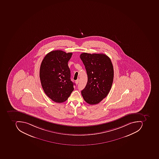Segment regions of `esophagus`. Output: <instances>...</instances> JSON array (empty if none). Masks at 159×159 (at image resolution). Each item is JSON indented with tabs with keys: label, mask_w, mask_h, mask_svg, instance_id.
<instances>
[{
	"label": "esophagus",
	"mask_w": 159,
	"mask_h": 159,
	"mask_svg": "<svg viewBox=\"0 0 159 159\" xmlns=\"http://www.w3.org/2000/svg\"><path fill=\"white\" fill-rule=\"evenodd\" d=\"M79 79H77V80H76L75 81V83H76V84H78V83H79Z\"/></svg>",
	"instance_id": "1"
}]
</instances>
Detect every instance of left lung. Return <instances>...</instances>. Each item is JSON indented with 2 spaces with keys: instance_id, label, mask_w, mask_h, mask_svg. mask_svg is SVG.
I'll return each mask as SVG.
<instances>
[{
  "instance_id": "8db88e82",
  "label": "left lung",
  "mask_w": 159,
  "mask_h": 159,
  "mask_svg": "<svg viewBox=\"0 0 159 159\" xmlns=\"http://www.w3.org/2000/svg\"><path fill=\"white\" fill-rule=\"evenodd\" d=\"M87 73V84L81 91L86 103L98 104L109 93L113 82L114 69L111 60L103 53L81 54Z\"/></svg>"
}]
</instances>
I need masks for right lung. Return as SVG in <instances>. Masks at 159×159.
Returning <instances> with one entry per match:
<instances>
[{
    "instance_id": "right-lung-1",
    "label": "right lung",
    "mask_w": 159,
    "mask_h": 159,
    "mask_svg": "<svg viewBox=\"0 0 159 159\" xmlns=\"http://www.w3.org/2000/svg\"><path fill=\"white\" fill-rule=\"evenodd\" d=\"M72 52L52 51L45 56L39 70V78L46 94L56 103L67 100L74 90L68 62Z\"/></svg>"
}]
</instances>
